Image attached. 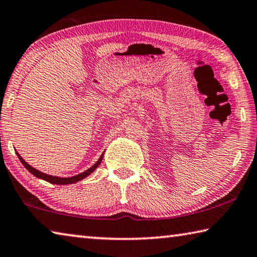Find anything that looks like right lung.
Returning a JSON list of instances; mask_svg holds the SVG:
<instances>
[{"instance_id":"right-lung-1","label":"right lung","mask_w":257,"mask_h":257,"mask_svg":"<svg viewBox=\"0 0 257 257\" xmlns=\"http://www.w3.org/2000/svg\"><path fill=\"white\" fill-rule=\"evenodd\" d=\"M17 155H18L20 162L24 164V167H25L26 169H27V170H28L30 173H33V175H34L35 177L40 178V179H43V180H45V181H47V182H51V184H54V185H70V184H75V182L79 181V180H81V179H84V178H86L87 176H89L90 173L94 172L95 169H96V168L98 167V165L101 164L102 160H103L104 153L101 155V158L98 159L97 162L95 163L94 165H92V167H90V168L88 169V170H86V171H84V172L79 173V175L73 176V177H70V178H60V177H54V176L46 175V173H43V172H41V171H38V170H36V169H35V168H33L32 165H29L23 158H21L18 152H17Z\"/></svg>"}]
</instances>
